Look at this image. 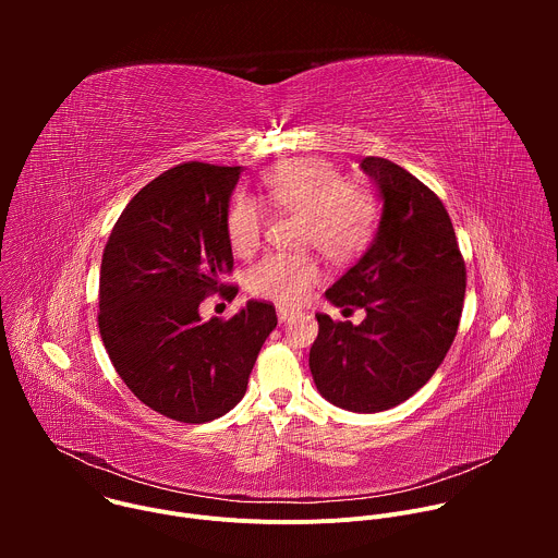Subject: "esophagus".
<instances>
[{
  "mask_svg": "<svg viewBox=\"0 0 558 558\" xmlns=\"http://www.w3.org/2000/svg\"><path fill=\"white\" fill-rule=\"evenodd\" d=\"M293 315H295V311H293V308H289V306H278V320H280V323L291 320Z\"/></svg>",
  "mask_w": 558,
  "mask_h": 558,
  "instance_id": "obj_1",
  "label": "esophagus"
}]
</instances>
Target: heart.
<instances>
[{
	"instance_id": "1",
	"label": "heart",
	"mask_w": 558,
	"mask_h": 558,
	"mask_svg": "<svg viewBox=\"0 0 558 558\" xmlns=\"http://www.w3.org/2000/svg\"><path fill=\"white\" fill-rule=\"evenodd\" d=\"M265 187L278 207L304 216V245H315L336 260L353 258L368 245L379 216L377 201L366 187L347 183L344 174L325 158L280 163L265 174ZM225 231L235 254H252L265 231L263 205L247 194L233 196ZM317 280L320 265L306 254H267L247 274L254 295L280 304H300Z\"/></svg>"
}]
</instances>
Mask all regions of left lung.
<instances>
[{"mask_svg":"<svg viewBox=\"0 0 558 558\" xmlns=\"http://www.w3.org/2000/svg\"><path fill=\"white\" fill-rule=\"evenodd\" d=\"M360 166L384 209L371 247L327 298L366 317L355 327L315 313L308 368L331 404L379 413L407 402L444 362L461 320L465 263L433 190L388 158L366 156Z\"/></svg>","mask_w":558,"mask_h":558,"instance_id":"1","label":"left lung"}]
</instances>
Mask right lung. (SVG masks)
<instances>
[{
    "instance_id": "obj_1",
    "label": "right lung",
    "mask_w": 558,
    "mask_h": 558,
    "mask_svg": "<svg viewBox=\"0 0 558 558\" xmlns=\"http://www.w3.org/2000/svg\"><path fill=\"white\" fill-rule=\"evenodd\" d=\"M241 168L181 163L123 209L101 260L99 333L125 386L151 411L205 424L243 400L256 357L276 329L269 302L250 300L229 320H201L233 269L225 216Z\"/></svg>"
}]
</instances>
